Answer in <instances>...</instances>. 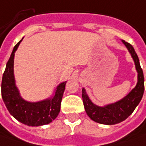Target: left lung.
Returning <instances> with one entry per match:
<instances>
[{"label":"left lung","mask_w":146,"mask_h":146,"mask_svg":"<svg viewBox=\"0 0 146 146\" xmlns=\"http://www.w3.org/2000/svg\"><path fill=\"white\" fill-rule=\"evenodd\" d=\"M122 42L131 53L138 73V81L135 88L121 101L105 107L97 106L93 104L87 96L85 89L82 90V100L86 113L93 121L103 125H115L125 121L132 114L139 104L145 90L143 71L140 65L138 56L131 44L125 40H122Z\"/></svg>","instance_id":"1"}]
</instances>
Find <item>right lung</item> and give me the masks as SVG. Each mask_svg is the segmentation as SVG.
Segmentation results:
<instances>
[{
    "instance_id": "right-lung-1",
    "label": "right lung",
    "mask_w": 146,
    "mask_h": 146,
    "mask_svg": "<svg viewBox=\"0 0 146 146\" xmlns=\"http://www.w3.org/2000/svg\"><path fill=\"white\" fill-rule=\"evenodd\" d=\"M21 40L13 48L6 64L1 81V96L7 110L18 121L29 126H40L52 122L57 117L60 110V103L65 89L66 81L57 86L55 96L36 103L24 101L15 86L13 76L14 52L17 49Z\"/></svg>"
}]
</instances>
